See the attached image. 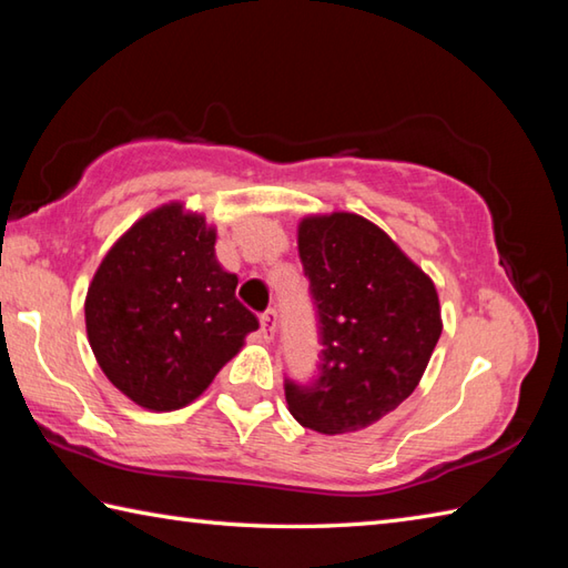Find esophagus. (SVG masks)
Masks as SVG:
<instances>
[{
    "label": "esophagus",
    "instance_id": "34e87169",
    "mask_svg": "<svg viewBox=\"0 0 568 568\" xmlns=\"http://www.w3.org/2000/svg\"><path fill=\"white\" fill-rule=\"evenodd\" d=\"M258 320H261V332H263V336H271L273 329H275V322H277L275 310H265Z\"/></svg>",
    "mask_w": 568,
    "mask_h": 568
}]
</instances>
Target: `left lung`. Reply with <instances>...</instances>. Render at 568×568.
<instances>
[{"mask_svg": "<svg viewBox=\"0 0 568 568\" xmlns=\"http://www.w3.org/2000/svg\"><path fill=\"white\" fill-rule=\"evenodd\" d=\"M320 332L317 378H285V400L303 427L364 429L407 400L439 342L434 283L358 214L310 216L297 232Z\"/></svg>", "mask_w": 568, "mask_h": 568, "instance_id": "left-lung-1", "label": "left lung"}]
</instances>
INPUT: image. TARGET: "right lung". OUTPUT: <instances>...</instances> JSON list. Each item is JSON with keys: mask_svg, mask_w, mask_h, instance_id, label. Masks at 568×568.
<instances>
[{"mask_svg": "<svg viewBox=\"0 0 568 568\" xmlns=\"http://www.w3.org/2000/svg\"><path fill=\"white\" fill-rule=\"evenodd\" d=\"M204 216L165 204L106 253L84 300L104 376L136 405L185 407L214 381L258 320L236 300Z\"/></svg>", "mask_w": 568, "mask_h": 568, "instance_id": "obj_1", "label": "right lung"}]
</instances>
